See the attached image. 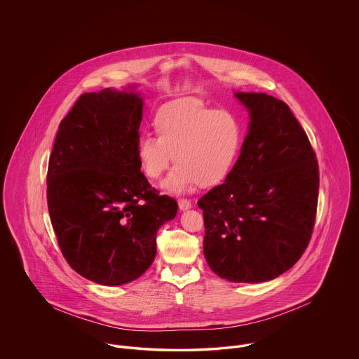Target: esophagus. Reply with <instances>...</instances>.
<instances>
[{"instance_id":"esophagus-1","label":"esophagus","mask_w":359,"mask_h":359,"mask_svg":"<svg viewBox=\"0 0 359 359\" xmlns=\"http://www.w3.org/2000/svg\"><path fill=\"white\" fill-rule=\"evenodd\" d=\"M178 207H180L181 211H185V210H189L192 207V203L189 201H187V199H180L178 201Z\"/></svg>"}]
</instances>
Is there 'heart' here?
Listing matches in <instances>:
<instances>
[{
	"instance_id": "obj_1",
	"label": "heart",
	"mask_w": 359,
	"mask_h": 359,
	"mask_svg": "<svg viewBox=\"0 0 359 359\" xmlns=\"http://www.w3.org/2000/svg\"><path fill=\"white\" fill-rule=\"evenodd\" d=\"M154 133L137 142L142 172L158 180L170 163L177 164L161 188L182 194L196 184L210 188L232 171L243 145V127L228 109H212L198 98H180L154 113Z\"/></svg>"
}]
</instances>
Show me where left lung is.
Returning a JSON list of instances; mask_svg holds the SVG:
<instances>
[{
    "instance_id": "1",
    "label": "left lung",
    "mask_w": 359,
    "mask_h": 359,
    "mask_svg": "<svg viewBox=\"0 0 359 359\" xmlns=\"http://www.w3.org/2000/svg\"><path fill=\"white\" fill-rule=\"evenodd\" d=\"M249 111L241 156L225 182L198 202L211 271L235 283L272 280L307 249L319 172L307 134L280 100L233 93Z\"/></svg>"
}]
</instances>
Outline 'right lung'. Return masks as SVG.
<instances>
[{"label":"right lung","mask_w":359,"mask_h":359,"mask_svg":"<svg viewBox=\"0 0 359 359\" xmlns=\"http://www.w3.org/2000/svg\"><path fill=\"white\" fill-rule=\"evenodd\" d=\"M137 87L81 95L59 124L48 164V211L62 255L77 273L104 286L144 275L157 231L178 210L141 172L144 98Z\"/></svg>","instance_id":"add662e5"}]
</instances>
